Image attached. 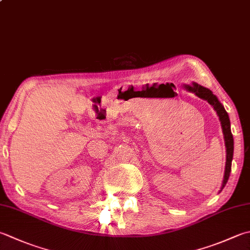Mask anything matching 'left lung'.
Returning a JSON list of instances; mask_svg holds the SVG:
<instances>
[{
	"mask_svg": "<svg viewBox=\"0 0 250 250\" xmlns=\"http://www.w3.org/2000/svg\"><path fill=\"white\" fill-rule=\"evenodd\" d=\"M185 89L189 92H193L200 99L207 101L210 105H211L214 110L217 111L219 116L220 122H221L222 132L224 135V143H226L227 147V163H226V171H224V178L222 182L221 190L226 187V184L229 180V173H231V166H232V159H233V151H234V140L231 132V124H229V118L227 110L224 109L223 105L219 102L218 97L213 94L207 87H204L202 85L197 84V83H193V85H184Z\"/></svg>",
	"mask_w": 250,
	"mask_h": 250,
	"instance_id": "8db88e82",
	"label": "left lung"
}]
</instances>
